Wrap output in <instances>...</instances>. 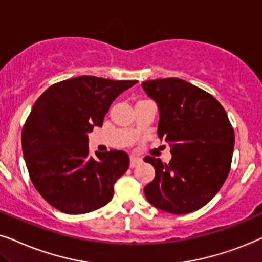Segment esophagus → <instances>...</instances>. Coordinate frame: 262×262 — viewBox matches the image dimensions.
I'll use <instances>...</instances> for the list:
<instances>
[{
  "label": "esophagus",
  "instance_id": "34e87169",
  "mask_svg": "<svg viewBox=\"0 0 262 262\" xmlns=\"http://www.w3.org/2000/svg\"><path fill=\"white\" fill-rule=\"evenodd\" d=\"M141 163H142L141 158H139V157H135V156H130V167L138 166L139 164Z\"/></svg>",
  "mask_w": 262,
  "mask_h": 262
}]
</instances>
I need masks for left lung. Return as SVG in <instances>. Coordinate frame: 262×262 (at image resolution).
Wrapping results in <instances>:
<instances>
[{
  "label": "left lung",
  "instance_id": "1",
  "mask_svg": "<svg viewBox=\"0 0 262 262\" xmlns=\"http://www.w3.org/2000/svg\"><path fill=\"white\" fill-rule=\"evenodd\" d=\"M142 89L159 109L158 137L171 147L169 164L147 156L156 177L144 188L149 204L173 214L204 207L231 167L235 133L222 104L179 78L148 80Z\"/></svg>",
  "mask_w": 262,
  "mask_h": 262
}]
</instances>
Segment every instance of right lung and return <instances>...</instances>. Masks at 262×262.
<instances>
[{
    "mask_svg": "<svg viewBox=\"0 0 262 262\" xmlns=\"http://www.w3.org/2000/svg\"><path fill=\"white\" fill-rule=\"evenodd\" d=\"M137 82L83 75L54 83L36 100L23 153L34 188L56 210L82 214L113 199L129 157L116 149L90 156L87 133L102 127L111 103Z\"/></svg>",
    "mask_w": 262,
    "mask_h": 262,
    "instance_id": "add662e5",
    "label": "right lung"
}]
</instances>
